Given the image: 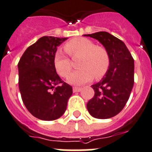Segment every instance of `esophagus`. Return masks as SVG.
<instances>
[{
  "instance_id": "34e87169",
  "label": "esophagus",
  "mask_w": 152,
  "mask_h": 152,
  "mask_svg": "<svg viewBox=\"0 0 152 152\" xmlns=\"http://www.w3.org/2000/svg\"><path fill=\"white\" fill-rule=\"evenodd\" d=\"M82 89L81 87H73L72 88V90H73V92H80Z\"/></svg>"
}]
</instances>
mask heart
<instances>
[{
	"label": "heart",
	"mask_w": 152,
	"mask_h": 152,
	"mask_svg": "<svg viewBox=\"0 0 152 152\" xmlns=\"http://www.w3.org/2000/svg\"><path fill=\"white\" fill-rule=\"evenodd\" d=\"M64 50L71 56H80L78 61L79 69L69 76L67 81L72 85L80 86L91 81L94 76L99 79L107 72L109 66V56L104 47L95 46L89 39L76 37L70 39L64 45ZM53 65L57 73L66 77L72 69V63L60 50L54 55Z\"/></svg>",
	"instance_id": "b5f03b06"
}]
</instances>
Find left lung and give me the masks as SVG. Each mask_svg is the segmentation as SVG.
Here are the masks:
<instances>
[{
  "label": "left lung",
  "mask_w": 152,
  "mask_h": 152,
  "mask_svg": "<svg viewBox=\"0 0 152 152\" xmlns=\"http://www.w3.org/2000/svg\"><path fill=\"white\" fill-rule=\"evenodd\" d=\"M97 39L107 50L109 66L103 78L92 86L95 95L86 105L96 118H112L121 112L129 99L134 85V60L125 43L105 31L84 34Z\"/></svg>",
  "instance_id": "1"
}]
</instances>
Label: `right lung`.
<instances>
[{"label":"right lung","mask_w":152,"mask_h":152,"mask_svg":"<svg viewBox=\"0 0 152 152\" xmlns=\"http://www.w3.org/2000/svg\"><path fill=\"white\" fill-rule=\"evenodd\" d=\"M68 38L43 37L25 50L18 63L19 89L27 110L34 117L53 121L61 117L72 94L71 86L58 76L54 55Z\"/></svg>","instance_id":"add662e5"}]
</instances>
